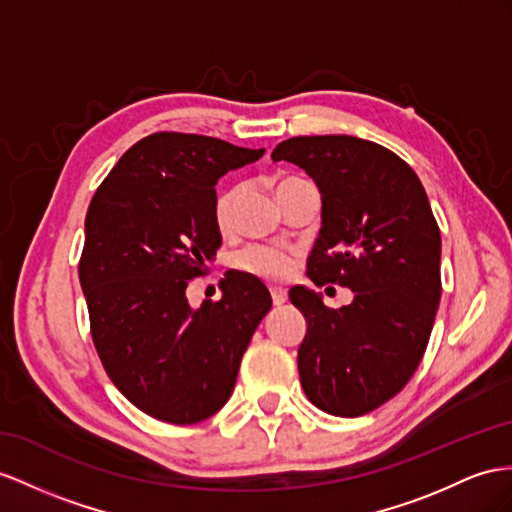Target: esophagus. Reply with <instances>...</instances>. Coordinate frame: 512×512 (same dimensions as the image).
<instances>
[{"label":"esophagus","mask_w":512,"mask_h":512,"mask_svg":"<svg viewBox=\"0 0 512 512\" xmlns=\"http://www.w3.org/2000/svg\"><path fill=\"white\" fill-rule=\"evenodd\" d=\"M270 294H272V303L277 305V307H281L285 300H287V292L283 290V287H272Z\"/></svg>","instance_id":"34e87169"}]
</instances>
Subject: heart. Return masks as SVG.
Returning <instances> with one entry per match:
<instances>
[{"label":"heart","instance_id":"1","mask_svg":"<svg viewBox=\"0 0 512 512\" xmlns=\"http://www.w3.org/2000/svg\"><path fill=\"white\" fill-rule=\"evenodd\" d=\"M294 181V177H285L277 183V192L285 186V183ZM238 196L240 188H227L222 190L216 201H214V220L220 229H227L233 220L235 214V205H238ZM235 264L242 272L253 274L257 279L264 281H283L287 274L292 272L294 261L281 248H272V246H253L246 248L244 253L238 255Z\"/></svg>","mask_w":512,"mask_h":512}]
</instances>
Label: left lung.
<instances>
[{
	"label": "left lung",
	"instance_id": "obj_1",
	"mask_svg": "<svg viewBox=\"0 0 512 512\" xmlns=\"http://www.w3.org/2000/svg\"><path fill=\"white\" fill-rule=\"evenodd\" d=\"M316 181L322 227L307 277L355 292L331 309L294 285L307 335L298 374L324 413L359 417L396 396L422 361L441 298V235L415 170L355 136H298L272 151Z\"/></svg>",
	"mask_w": 512,
	"mask_h": 512
}]
</instances>
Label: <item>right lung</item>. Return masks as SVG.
<instances>
[{"instance_id":"obj_1","label":"right lung","mask_w":512,"mask_h":512,"mask_svg":"<svg viewBox=\"0 0 512 512\" xmlns=\"http://www.w3.org/2000/svg\"><path fill=\"white\" fill-rule=\"evenodd\" d=\"M261 155L157 131L125 151L88 205L80 283L97 355L123 396L162 422L196 424L225 406L272 307L244 272L225 274L216 303L192 309L186 298L222 244L214 186Z\"/></svg>"}]
</instances>
